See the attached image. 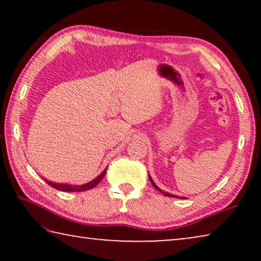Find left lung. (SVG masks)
Instances as JSON below:
<instances>
[{"label":"left lung","mask_w":261,"mask_h":261,"mask_svg":"<svg viewBox=\"0 0 261 261\" xmlns=\"http://www.w3.org/2000/svg\"><path fill=\"white\" fill-rule=\"evenodd\" d=\"M148 177H149V180H151V183H152V184H153V187H154V188H155V189H156V190H158V191H159V192H161V193H163V196H167V197H174V198H177V197H176V196H174V194H170V193H168V192H163V191H162V190H161V189H159V188H158V187H156V185H155V183H154V182H153V180H152V178H151V176H149V175H148ZM178 198H179V197H178Z\"/></svg>","instance_id":"obj_1"}]
</instances>
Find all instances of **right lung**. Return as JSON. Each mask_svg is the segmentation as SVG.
I'll return each instance as SVG.
<instances>
[{"mask_svg": "<svg viewBox=\"0 0 261 261\" xmlns=\"http://www.w3.org/2000/svg\"><path fill=\"white\" fill-rule=\"evenodd\" d=\"M106 171H107V169H105V170L102 171V173H101L95 179L91 180L90 183L84 184V185L57 184V183H53V182H50V180H47V179H46V183H47L48 185H50L51 188H54V189H56V190H60V191H64V192H81V191H86V190L93 189V188L95 187V185H98V184L101 182V179L103 178Z\"/></svg>", "mask_w": 261, "mask_h": 261, "instance_id": "add662e5", "label": "right lung"}]
</instances>
